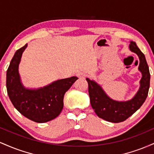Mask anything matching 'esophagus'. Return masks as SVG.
Returning a JSON list of instances; mask_svg holds the SVG:
<instances>
[{
  "mask_svg": "<svg viewBox=\"0 0 154 154\" xmlns=\"http://www.w3.org/2000/svg\"><path fill=\"white\" fill-rule=\"evenodd\" d=\"M77 76L79 77V78L84 79V78H85L86 75H85V73H84V72H78V73L77 74Z\"/></svg>",
  "mask_w": 154,
  "mask_h": 154,
  "instance_id": "34e87169",
  "label": "esophagus"
}]
</instances>
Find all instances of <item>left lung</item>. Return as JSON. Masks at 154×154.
I'll list each match as a JSON object with an SVG mask.
<instances>
[{
  "label": "left lung",
  "instance_id": "1",
  "mask_svg": "<svg viewBox=\"0 0 154 154\" xmlns=\"http://www.w3.org/2000/svg\"><path fill=\"white\" fill-rule=\"evenodd\" d=\"M129 48L138 56V70L142 74L139 90L131 99L126 101L113 100L105 93L100 85L94 80L86 79L88 82V92L92 108L97 116L110 122L118 123L126 120L138 110L148 96L151 75L145 55L133 41H130Z\"/></svg>",
  "mask_w": 154,
  "mask_h": 154
}]
</instances>
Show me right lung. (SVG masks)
<instances>
[{
	"label": "right lung",
	"mask_w": 154,
	"mask_h": 154,
	"mask_svg": "<svg viewBox=\"0 0 154 154\" xmlns=\"http://www.w3.org/2000/svg\"><path fill=\"white\" fill-rule=\"evenodd\" d=\"M26 47L27 44L16 51L11 61L6 72L7 93L14 106L23 116L35 122H47L59 115L65 93L78 78L58 79L37 89L26 88L21 81L19 65Z\"/></svg>",
	"instance_id": "add662e5"
}]
</instances>
